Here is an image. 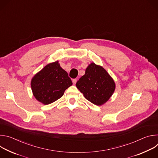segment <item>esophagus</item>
<instances>
[{"label":"esophagus","mask_w":158,"mask_h":158,"mask_svg":"<svg viewBox=\"0 0 158 158\" xmlns=\"http://www.w3.org/2000/svg\"><path fill=\"white\" fill-rule=\"evenodd\" d=\"M73 82L74 84H76V82H77V79H74L73 80Z\"/></svg>","instance_id":"esophagus-1"}]
</instances>
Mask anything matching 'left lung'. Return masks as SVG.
Here are the masks:
<instances>
[{"label":"left lung","instance_id":"8db88e82","mask_svg":"<svg viewBox=\"0 0 158 158\" xmlns=\"http://www.w3.org/2000/svg\"><path fill=\"white\" fill-rule=\"evenodd\" d=\"M76 87L87 100L102 106L113 94L116 84L102 66L92 62L87 67L85 74L77 82Z\"/></svg>","mask_w":158,"mask_h":158}]
</instances>
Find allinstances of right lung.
I'll use <instances>...</instances> for the list:
<instances>
[{
    "instance_id": "add662e5",
    "label": "right lung",
    "mask_w": 158,
    "mask_h": 158,
    "mask_svg": "<svg viewBox=\"0 0 158 158\" xmlns=\"http://www.w3.org/2000/svg\"><path fill=\"white\" fill-rule=\"evenodd\" d=\"M72 85L68 74L60 67L58 60L47 64L34 75L31 82L33 96L44 105L60 99Z\"/></svg>"
}]
</instances>
